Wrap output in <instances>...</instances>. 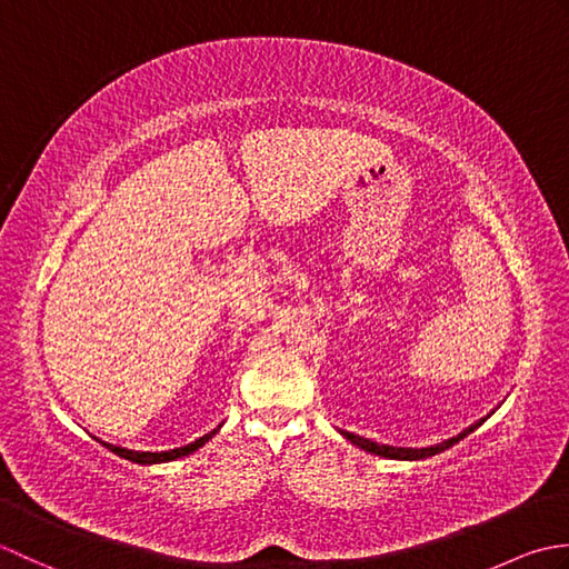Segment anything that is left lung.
<instances>
[{
	"mask_svg": "<svg viewBox=\"0 0 569 569\" xmlns=\"http://www.w3.org/2000/svg\"><path fill=\"white\" fill-rule=\"evenodd\" d=\"M481 422L485 420H479V422H475V426H469L467 430H462L457 435V438H450V440H445V442H440V445H435V447H420V450H413V447H391V445H379V442H371V440H365V438H359V435H352V432H342L347 440H352L357 447H361V450H367V452H371V455H379V457H389V459H426V457H432V455H438V452H442V450H447V447H452L455 442H459L462 438H467L469 432H475Z\"/></svg>",
	"mask_w": 569,
	"mask_h": 569,
	"instance_id": "left-lung-1",
	"label": "left lung"
}]
</instances>
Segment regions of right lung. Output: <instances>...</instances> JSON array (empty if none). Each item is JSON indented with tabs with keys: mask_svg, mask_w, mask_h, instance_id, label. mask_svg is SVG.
Segmentation results:
<instances>
[{
	"mask_svg": "<svg viewBox=\"0 0 569 569\" xmlns=\"http://www.w3.org/2000/svg\"><path fill=\"white\" fill-rule=\"evenodd\" d=\"M212 435H214V430L208 432V435H202V438L196 440V442H190V445H186V447H178V450H168V452H131V450H124V447H114V445H104V447H110V450H112L114 455L129 459V462H137V465H156V462H171V459L190 455L192 450H198V447H202L204 442H208V440L212 438Z\"/></svg>",
	"mask_w": 569,
	"mask_h": 569,
	"instance_id": "add662e5",
	"label": "right lung"
}]
</instances>
